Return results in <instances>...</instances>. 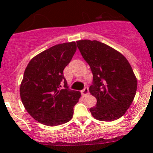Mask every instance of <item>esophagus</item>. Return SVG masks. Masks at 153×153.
I'll return each instance as SVG.
<instances>
[{"label": "esophagus", "instance_id": "esophagus-1", "mask_svg": "<svg viewBox=\"0 0 153 153\" xmlns=\"http://www.w3.org/2000/svg\"><path fill=\"white\" fill-rule=\"evenodd\" d=\"M81 95H82L83 96H86V95L89 94V89H88L87 87H85L83 90L81 91Z\"/></svg>", "mask_w": 153, "mask_h": 153}]
</instances>
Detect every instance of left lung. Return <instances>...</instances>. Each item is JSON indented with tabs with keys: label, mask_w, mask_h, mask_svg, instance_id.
Instances as JSON below:
<instances>
[{
	"label": "left lung",
	"mask_w": 153,
	"mask_h": 153,
	"mask_svg": "<svg viewBox=\"0 0 153 153\" xmlns=\"http://www.w3.org/2000/svg\"><path fill=\"white\" fill-rule=\"evenodd\" d=\"M77 47L93 75L89 92L97 99L89 109L99 121H112L124 115L135 98L137 79L122 54L98 41L80 40Z\"/></svg>",
	"instance_id": "left-lung-1"
}]
</instances>
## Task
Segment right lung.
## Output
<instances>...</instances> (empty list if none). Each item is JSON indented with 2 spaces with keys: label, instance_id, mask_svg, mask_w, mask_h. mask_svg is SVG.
<instances>
[{
  "label": "right lung",
  "instance_id": "add662e5",
  "mask_svg": "<svg viewBox=\"0 0 153 153\" xmlns=\"http://www.w3.org/2000/svg\"><path fill=\"white\" fill-rule=\"evenodd\" d=\"M76 49L75 42L57 44L34 57L26 68L20 87L21 101L41 124L58 126L72 119L81 93L69 89L64 69Z\"/></svg>",
  "mask_w": 153,
  "mask_h": 153
}]
</instances>
